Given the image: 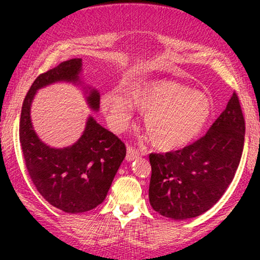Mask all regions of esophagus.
<instances>
[{
  "label": "esophagus",
  "mask_w": 260,
  "mask_h": 260,
  "mask_svg": "<svg viewBox=\"0 0 260 260\" xmlns=\"http://www.w3.org/2000/svg\"><path fill=\"white\" fill-rule=\"evenodd\" d=\"M140 156V153L136 149H133L132 147H127V155H126V159L127 161H133L134 159Z\"/></svg>",
  "instance_id": "esophagus-1"
}]
</instances>
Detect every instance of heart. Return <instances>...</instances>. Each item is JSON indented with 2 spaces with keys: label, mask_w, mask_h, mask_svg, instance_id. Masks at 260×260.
I'll return each instance as SVG.
<instances>
[{
  "label": "heart",
  "mask_w": 260,
  "mask_h": 260,
  "mask_svg": "<svg viewBox=\"0 0 260 260\" xmlns=\"http://www.w3.org/2000/svg\"><path fill=\"white\" fill-rule=\"evenodd\" d=\"M127 95L107 91L101 107L109 126L122 132L133 120V107L144 115V128L159 150L184 148L204 129L211 115V100L205 92L190 90L171 80H150L131 85Z\"/></svg>",
  "instance_id": "1"
}]
</instances>
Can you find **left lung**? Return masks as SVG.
Here are the masks:
<instances>
[{
    "label": "left lung",
    "mask_w": 260,
    "mask_h": 260,
    "mask_svg": "<svg viewBox=\"0 0 260 260\" xmlns=\"http://www.w3.org/2000/svg\"><path fill=\"white\" fill-rule=\"evenodd\" d=\"M244 118L236 92L204 137L181 150L150 154L149 202L155 211L186 220L208 211L226 192L240 165Z\"/></svg>",
    "instance_id": "1"
}]
</instances>
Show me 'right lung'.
<instances>
[{
    "label": "right lung",
    "mask_w": 260,
    "mask_h": 260,
    "mask_svg": "<svg viewBox=\"0 0 260 260\" xmlns=\"http://www.w3.org/2000/svg\"><path fill=\"white\" fill-rule=\"evenodd\" d=\"M82 66V58H72L40 74L26 94L19 122L20 145L32 183L52 207L70 214L89 211L105 201L126 156L123 143L91 116L80 138L70 147L52 148L35 133L30 118L31 103L39 89L53 83L80 86L88 106L99 111L100 92L80 79Z\"/></svg>",
    "instance_id": "obj_1"
}]
</instances>
